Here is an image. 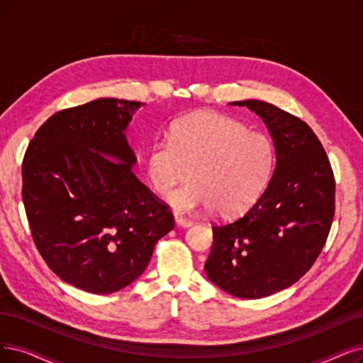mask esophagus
<instances>
[{
    "mask_svg": "<svg viewBox=\"0 0 363 363\" xmlns=\"http://www.w3.org/2000/svg\"><path fill=\"white\" fill-rule=\"evenodd\" d=\"M174 223H177V225H181V227H190L191 225V221L184 218L182 216H179V213H174Z\"/></svg>",
    "mask_w": 363,
    "mask_h": 363,
    "instance_id": "obj_1",
    "label": "esophagus"
}]
</instances>
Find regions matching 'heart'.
<instances>
[{"mask_svg":"<svg viewBox=\"0 0 363 363\" xmlns=\"http://www.w3.org/2000/svg\"><path fill=\"white\" fill-rule=\"evenodd\" d=\"M169 140L154 142L146 152V178L164 194L190 177L191 182L172 191L166 202L178 212L212 209L232 218L247 211L264 190L275 151L262 131L247 130L239 121L212 111L179 118Z\"/></svg>","mask_w":363,"mask_h":363,"instance_id":"b5f03b06","label":"heart"}]
</instances>
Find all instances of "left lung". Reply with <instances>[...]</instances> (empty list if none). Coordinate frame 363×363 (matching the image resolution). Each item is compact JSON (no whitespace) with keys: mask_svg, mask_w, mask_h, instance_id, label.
I'll list each match as a JSON object with an SVG mask.
<instances>
[{"mask_svg":"<svg viewBox=\"0 0 363 363\" xmlns=\"http://www.w3.org/2000/svg\"><path fill=\"white\" fill-rule=\"evenodd\" d=\"M229 104L263 119L275 169L242 217L212 225L205 272L232 296L260 299L296 283L323 250L335 213V178L323 145L302 119L260 100Z\"/></svg>","mask_w":363,"mask_h":363,"instance_id":"1","label":"left lung"}]
</instances>
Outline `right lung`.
<instances>
[{
	"label": "right lung",
	"instance_id": "right-lung-1",
	"mask_svg": "<svg viewBox=\"0 0 363 363\" xmlns=\"http://www.w3.org/2000/svg\"><path fill=\"white\" fill-rule=\"evenodd\" d=\"M145 103L97 99L52 115L22 163V200L34 244L50 269L80 290L109 294L136 281L169 208L133 173L125 131Z\"/></svg>",
	"mask_w": 363,
	"mask_h": 363
}]
</instances>
